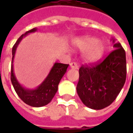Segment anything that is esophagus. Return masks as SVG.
Returning a JSON list of instances; mask_svg holds the SVG:
<instances>
[{
    "mask_svg": "<svg viewBox=\"0 0 133 133\" xmlns=\"http://www.w3.org/2000/svg\"><path fill=\"white\" fill-rule=\"evenodd\" d=\"M70 68H75V69H78V68H79L78 64L76 63H75V62L70 63Z\"/></svg>",
    "mask_w": 133,
    "mask_h": 133,
    "instance_id": "34e87169",
    "label": "esophagus"
}]
</instances>
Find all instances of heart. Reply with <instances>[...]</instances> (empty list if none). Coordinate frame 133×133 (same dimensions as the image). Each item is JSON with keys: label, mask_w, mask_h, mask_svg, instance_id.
<instances>
[{"label": "heart", "mask_w": 133, "mask_h": 133, "mask_svg": "<svg viewBox=\"0 0 133 133\" xmlns=\"http://www.w3.org/2000/svg\"><path fill=\"white\" fill-rule=\"evenodd\" d=\"M73 46L85 51L84 60L86 62H95L103 56L105 46L102 42L93 37H83L76 38L72 42Z\"/></svg>", "instance_id": "obj_1"}]
</instances>
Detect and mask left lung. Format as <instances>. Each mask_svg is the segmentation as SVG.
<instances>
[{"label":"left lung","mask_w":133,"mask_h":133,"mask_svg":"<svg viewBox=\"0 0 133 133\" xmlns=\"http://www.w3.org/2000/svg\"><path fill=\"white\" fill-rule=\"evenodd\" d=\"M112 51L102 62L82 65L76 87L85 105L94 110L109 106L117 98L126 80L125 51L120 43H115Z\"/></svg>","instance_id":"8db88e82"}]
</instances>
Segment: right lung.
Listing matches in <instances>:
<instances>
[{"label":"right lung","mask_w":133,"mask_h":133,"mask_svg":"<svg viewBox=\"0 0 133 133\" xmlns=\"http://www.w3.org/2000/svg\"><path fill=\"white\" fill-rule=\"evenodd\" d=\"M37 30L36 28H34L31 30H28L25 34L23 35L18 39L12 49V65H11V72H10V80L13 84V86L18 94L19 98H21L25 103L32 107H42L46 105L52 100L55 93L58 91V84L63 78L64 74L66 72L68 64H63L59 63H55L50 70L49 74L47 78L39 86L34 90L26 89L22 86L17 81L14 72H13V62L15 56L17 47L20 43L21 40L27 34L33 33Z\"/></svg>","instance_id":"add662e5"}]
</instances>
